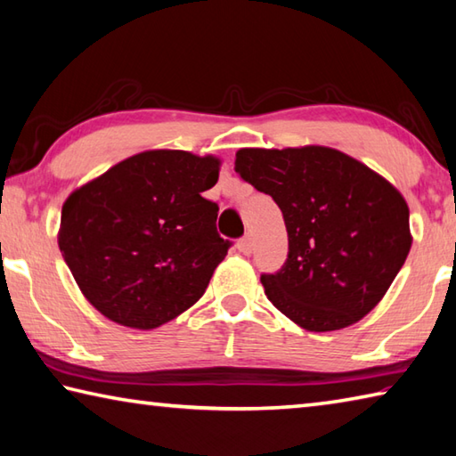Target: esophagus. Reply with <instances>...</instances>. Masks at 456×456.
<instances>
[{
    "mask_svg": "<svg viewBox=\"0 0 456 456\" xmlns=\"http://www.w3.org/2000/svg\"><path fill=\"white\" fill-rule=\"evenodd\" d=\"M237 249L241 251L243 255H251L253 253V239H251V235H245L243 239H239Z\"/></svg>",
    "mask_w": 456,
    "mask_h": 456,
    "instance_id": "obj_1",
    "label": "esophagus"
}]
</instances>
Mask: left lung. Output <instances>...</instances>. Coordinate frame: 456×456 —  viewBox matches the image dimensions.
<instances>
[{"label":"left lung","instance_id":"1","mask_svg":"<svg viewBox=\"0 0 456 456\" xmlns=\"http://www.w3.org/2000/svg\"><path fill=\"white\" fill-rule=\"evenodd\" d=\"M235 171L283 213L287 261L261 283L285 317L325 333L377 307L412 243L407 201L387 179L321 145L239 149Z\"/></svg>","mask_w":456,"mask_h":456}]
</instances>
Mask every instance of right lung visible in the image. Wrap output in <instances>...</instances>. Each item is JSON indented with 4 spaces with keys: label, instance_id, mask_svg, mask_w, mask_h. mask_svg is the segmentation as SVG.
<instances>
[{
    "label": "right lung",
    "instance_id": "1",
    "mask_svg": "<svg viewBox=\"0 0 456 456\" xmlns=\"http://www.w3.org/2000/svg\"><path fill=\"white\" fill-rule=\"evenodd\" d=\"M217 157L153 149L73 191L57 243L81 293L123 327L149 330L201 299L231 247L217 233Z\"/></svg>",
    "mask_w": 456,
    "mask_h": 456
}]
</instances>
